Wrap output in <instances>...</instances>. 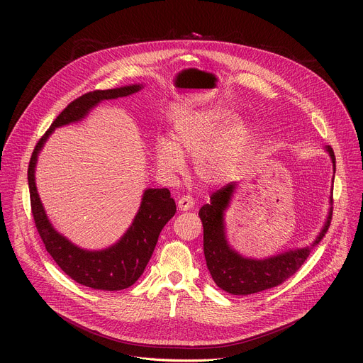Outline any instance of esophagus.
<instances>
[{
	"label": "esophagus",
	"mask_w": 363,
	"mask_h": 363,
	"mask_svg": "<svg viewBox=\"0 0 363 363\" xmlns=\"http://www.w3.org/2000/svg\"><path fill=\"white\" fill-rule=\"evenodd\" d=\"M194 205H195V199H194L191 195H184V196H181L179 201H178V208H179L181 211H188V210L192 208Z\"/></svg>",
	"instance_id": "obj_1"
}]
</instances>
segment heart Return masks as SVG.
Returning <instances> with one entry per match:
<instances>
[{
	"instance_id": "heart-1",
	"label": "heart",
	"mask_w": 363,
	"mask_h": 363,
	"mask_svg": "<svg viewBox=\"0 0 363 363\" xmlns=\"http://www.w3.org/2000/svg\"><path fill=\"white\" fill-rule=\"evenodd\" d=\"M233 112L205 108L179 118L171 130V140L161 138L155 143L158 165L171 174L182 172L184 158L196 160V175L208 184L227 181L242 161L250 130L242 121H233Z\"/></svg>"
}]
</instances>
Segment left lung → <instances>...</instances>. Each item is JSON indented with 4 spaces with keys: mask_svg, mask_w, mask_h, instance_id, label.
Returning a JSON list of instances; mask_svg holds the SVG:
<instances>
[{
    "mask_svg": "<svg viewBox=\"0 0 363 363\" xmlns=\"http://www.w3.org/2000/svg\"><path fill=\"white\" fill-rule=\"evenodd\" d=\"M326 150L332 158L333 171H336L335 152L330 146H326ZM235 186L237 184L231 182L216 191L211 195V202L205 203L198 214L203 227V254L206 267H208L213 280L227 293L247 296L281 284L301 267L313 247H316L328 233L333 206L329 211L323 230L313 244L306 245L304 248L290 250L264 258V260H254V258L240 255L227 242L224 211L230 205ZM330 202H333V196H330Z\"/></svg>",
    "mask_w": 363,
    "mask_h": 363,
    "instance_id": "obj_1",
    "label": "left lung"
}]
</instances>
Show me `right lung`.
Masks as SVG:
<instances>
[{"label":"right lung","instance_id":"1","mask_svg":"<svg viewBox=\"0 0 363 363\" xmlns=\"http://www.w3.org/2000/svg\"><path fill=\"white\" fill-rule=\"evenodd\" d=\"M140 89V84H132L119 89L94 90L74 99L40 138L28 164L31 214L47 252L70 279L94 290H123L142 276L158 242L160 233L177 213L175 201L171 198L168 188L146 189L130 228L119 242L101 251L82 250L60 235L47 220L34 179L37 155L56 128L83 119L101 100L125 97Z\"/></svg>","mask_w":363,"mask_h":363}]
</instances>
